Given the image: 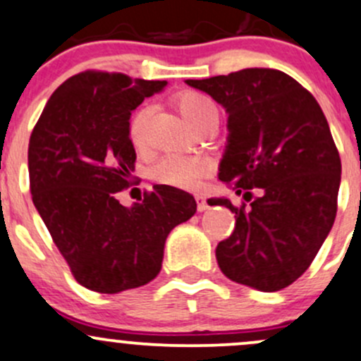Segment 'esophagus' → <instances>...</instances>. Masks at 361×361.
<instances>
[{"instance_id": "esophagus-1", "label": "esophagus", "mask_w": 361, "mask_h": 361, "mask_svg": "<svg viewBox=\"0 0 361 361\" xmlns=\"http://www.w3.org/2000/svg\"><path fill=\"white\" fill-rule=\"evenodd\" d=\"M196 209H198V212H205L209 209V203L203 196H196Z\"/></svg>"}]
</instances>
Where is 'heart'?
I'll list each match as a JSON object with an SVG mask.
<instances>
[{"label": "heart", "instance_id": "obj_1", "mask_svg": "<svg viewBox=\"0 0 361 361\" xmlns=\"http://www.w3.org/2000/svg\"><path fill=\"white\" fill-rule=\"evenodd\" d=\"M177 110L196 131L203 128H217L219 114L216 105L207 96L198 92H184L176 99ZM152 109L149 105L140 106L130 121V138L135 147L142 149L147 145V128L151 121ZM214 165L200 156L169 154L159 159L151 170L152 179L159 184L177 189H196L200 182L212 176Z\"/></svg>", "mask_w": 361, "mask_h": 361}]
</instances>
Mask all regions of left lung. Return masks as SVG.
<instances>
[{
    "instance_id": "left-lung-1",
    "label": "left lung",
    "mask_w": 361,
    "mask_h": 361,
    "mask_svg": "<svg viewBox=\"0 0 361 361\" xmlns=\"http://www.w3.org/2000/svg\"><path fill=\"white\" fill-rule=\"evenodd\" d=\"M224 106L228 142L219 179L245 200L235 230L216 247L228 279L279 291L298 279L323 245L337 214L341 158L319 103L284 71L245 68L185 80Z\"/></svg>"
}]
</instances>
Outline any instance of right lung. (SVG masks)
<instances>
[{"instance_id": "add662e5", "label": "right lung", "mask_w": 361, "mask_h": 361, "mask_svg": "<svg viewBox=\"0 0 361 361\" xmlns=\"http://www.w3.org/2000/svg\"><path fill=\"white\" fill-rule=\"evenodd\" d=\"M166 80L82 71L52 92L30 138L33 203L78 284L119 293L161 270L170 231L195 216L189 192L154 185L140 203L121 205L135 172L131 112Z\"/></svg>"}]
</instances>
